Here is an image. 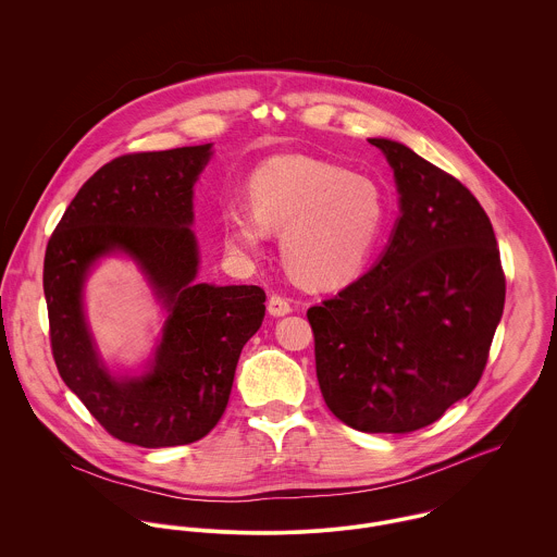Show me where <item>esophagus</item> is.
Returning <instances> with one entry per match:
<instances>
[{"mask_svg": "<svg viewBox=\"0 0 557 557\" xmlns=\"http://www.w3.org/2000/svg\"><path fill=\"white\" fill-rule=\"evenodd\" d=\"M294 307H292V300L281 296V294H272L270 300H268V313L274 315V318H283L287 313H292Z\"/></svg>", "mask_w": 557, "mask_h": 557, "instance_id": "esophagus-1", "label": "esophagus"}]
</instances>
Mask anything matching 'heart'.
<instances>
[{"mask_svg": "<svg viewBox=\"0 0 557 557\" xmlns=\"http://www.w3.org/2000/svg\"><path fill=\"white\" fill-rule=\"evenodd\" d=\"M250 208L230 203L223 238L239 257L259 255L268 234L281 232L289 274L313 287H336L369 263L386 225L382 188L341 164L311 157H276L248 180Z\"/></svg>", "mask_w": 557, "mask_h": 557, "instance_id": "heart-1", "label": "heart"}]
</instances>
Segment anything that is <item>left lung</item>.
Here are the masks:
<instances>
[{
	"mask_svg": "<svg viewBox=\"0 0 557 557\" xmlns=\"http://www.w3.org/2000/svg\"><path fill=\"white\" fill-rule=\"evenodd\" d=\"M400 216L377 263L311 307L321 395L347 426L411 433L468 397L502 319L506 278L491 221L450 173L391 139Z\"/></svg>",
	"mask_w": 557,
	"mask_h": 557,
	"instance_id": "1",
	"label": "left lung"
}]
</instances>
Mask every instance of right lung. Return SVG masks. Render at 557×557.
<instances>
[{"instance_id": "right-lung-1", "label": "right lung", "mask_w": 557, "mask_h": 557, "mask_svg": "<svg viewBox=\"0 0 557 557\" xmlns=\"http://www.w3.org/2000/svg\"><path fill=\"white\" fill-rule=\"evenodd\" d=\"M212 144L139 152L100 166L66 208L45 252L51 349L66 386L120 442L166 448L208 435L232 395L239 354L265 315L257 285L197 283L193 186ZM128 253L168 311L144 376H113L82 311L100 256Z\"/></svg>"}]
</instances>
